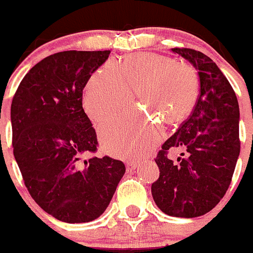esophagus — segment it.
Returning a JSON list of instances; mask_svg holds the SVG:
<instances>
[{"label": "esophagus", "instance_id": "1", "mask_svg": "<svg viewBox=\"0 0 253 253\" xmlns=\"http://www.w3.org/2000/svg\"><path fill=\"white\" fill-rule=\"evenodd\" d=\"M137 166H139V164H137L136 161H127L126 162V169H135Z\"/></svg>", "mask_w": 253, "mask_h": 253}]
</instances>
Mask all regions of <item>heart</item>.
<instances>
[{"instance_id": "1", "label": "heart", "mask_w": 253, "mask_h": 253, "mask_svg": "<svg viewBox=\"0 0 253 253\" xmlns=\"http://www.w3.org/2000/svg\"><path fill=\"white\" fill-rule=\"evenodd\" d=\"M132 92L149 111L118 117L102 124V144L114 156L137 159L164 137L162 122L176 124L193 111L199 92L197 71L160 54L130 55L122 64L107 61L87 82L84 106L102 122L132 101Z\"/></svg>"}]
</instances>
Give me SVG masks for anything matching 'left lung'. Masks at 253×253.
I'll return each instance as SVG.
<instances>
[{
    "label": "left lung",
    "mask_w": 253,
    "mask_h": 253,
    "mask_svg": "<svg viewBox=\"0 0 253 253\" xmlns=\"http://www.w3.org/2000/svg\"><path fill=\"white\" fill-rule=\"evenodd\" d=\"M172 51L188 60L199 75L194 109L162 145L155 162L160 177L152 198L165 214L196 217L211 211L225 196L240 155V109L236 94L209 56L188 47ZM183 148V158L168 159L171 148Z\"/></svg>",
    "instance_id": "left-lung-1"
}]
</instances>
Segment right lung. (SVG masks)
<instances>
[{
  "label": "right lung",
  "mask_w": 253,
  "mask_h": 253,
  "mask_svg": "<svg viewBox=\"0 0 253 253\" xmlns=\"http://www.w3.org/2000/svg\"><path fill=\"white\" fill-rule=\"evenodd\" d=\"M109 54L69 50L46 56L12 99V146L24 184L42 211L70 224L103 214L126 173L119 160L86 159L98 141L82 91Z\"/></svg>",
  "instance_id": "obj_1"
}]
</instances>
